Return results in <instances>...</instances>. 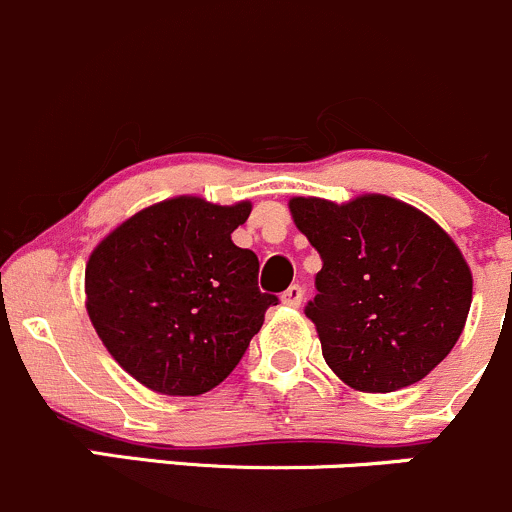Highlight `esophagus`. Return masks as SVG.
Here are the masks:
<instances>
[{
	"label": "esophagus",
	"mask_w": 512,
	"mask_h": 512,
	"mask_svg": "<svg viewBox=\"0 0 512 512\" xmlns=\"http://www.w3.org/2000/svg\"><path fill=\"white\" fill-rule=\"evenodd\" d=\"M302 297H304V289L299 285H292L282 292V304H287V307H299V304H302Z\"/></svg>",
	"instance_id": "esophagus-1"
}]
</instances>
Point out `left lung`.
I'll use <instances>...</instances> for the list:
<instances>
[{"mask_svg":"<svg viewBox=\"0 0 512 512\" xmlns=\"http://www.w3.org/2000/svg\"><path fill=\"white\" fill-rule=\"evenodd\" d=\"M289 213L322 257L304 314L329 369L366 394L431 374L456 347L473 299L471 267L448 232L376 193L342 205L292 198Z\"/></svg>","mask_w":512,"mask_h":512,"instance_id":"obj_1","label":"left lung"}]
</instances>
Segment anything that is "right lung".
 I'll list each match as a JSON object with an SVG mask.
<instances>
[{
    "mask_svg": "<svg viewBox=\"0 0 512 512\" xmlns=\"http://www.w3.org/2000/svg\"><path fill=\"white\" fill-rule=\"evenodd\" d=\"M247 200L178 195L108 232L86 262V312L108 354L165 396L215 389L240 364L275 294L260 262L232 242Z\"/></svg>",
    "mask_w": 512,
    "mask_h": 512,
    "instance_id": "add662e5",
    "label": "right lung"
}]
</instances>
